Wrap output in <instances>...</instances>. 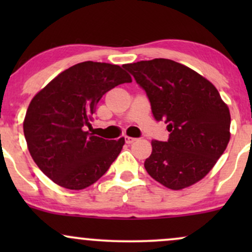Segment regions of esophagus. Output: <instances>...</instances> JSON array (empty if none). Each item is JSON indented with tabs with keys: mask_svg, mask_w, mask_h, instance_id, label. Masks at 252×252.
Segmentation results:
<instances>
[{
	"mask_svg": "<svg viewBox=\"0 0 252 252\" xmlns=\"http://www.w3.org/2000/svg\"><path fill=\"white\" fill-rule=\"evenodd\" d=\"M135 141H136V138H134V137H130V136H126V142L128 143V144L134 143Z\"/></svg>",
	"mask_w": 252,
	"mask_h": 252,
	"instance_id": "1",
	"label": "esophagus"
}]
</instances>
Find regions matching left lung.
Returning a JSON list of instances; mask_svg holds the SVG:
<instances>
[{"mask_svg":"<svg viewBox=\"0 0 252 252\" xmlns=\"http://www.w3.org/2000/svg\"><path fill=\"white\" fill-rule=\"evenodd\" d=\"M147 92L156 121L170 132L152 141L144 168L164 187L179 190L210 173L230 141L231 116L218 90L198 72L169 59L123 65Z\"/></svg>","mask_w":252,"mask_h":252,"instance_id":"obj_1","label":"left lung"}]
</instances>
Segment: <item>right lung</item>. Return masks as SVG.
Wrapping results in <instances>:
<instances>
[{
    "label": "right lung",
    "instance_id": "add662e5",
    "mask_svg": "<svg viewBox=\"0 0 252 252\" xmlns=\"http://www.w3.org/2000/svg\"><path fill=\"white\" fill-rule=\"evenodd\" d=\"M131 77L121 66L84 62L52 79L33 97L24 132L32 158L46 176L67 189H84L105 174L124 137L104 140L86 130L104 94Z\"/></svg>",
    "mask_w": 252,
    "mask_h": 252
}]
</instances>
